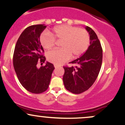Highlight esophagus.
<instances>
[{
	"instance_id": "34e87169",
	"label": "esophagus",
	"mask_w": 125,
	"mask_h": 125,
	"mask_svg": "<svg viewBox=\"0 0 125 125\" xmlns=\"http://www.w3.org/2000/svg\"><path fill=\"white\" fill-rule=\"evenodd\" d=\"M54 68H58V66H57V65H54Z\"/></svg>"
}]
</instances>
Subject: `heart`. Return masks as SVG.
I'll use <instances>...</instances> for the list:
<instances>
[{"label":"heart","mask_w":125,"mask_h":125,"mask_svg":"<svg viewBox=\"0 0 125 125\" xmlns=\"http://www.w3.org/2000/svg\"><path fill=\"white\" fill-rule=\"evenodd\" d=\"M40 42L46 50L52 49L56 41H62L61 49L53 50L47 54V60L55 65H61L71 57L76 58L83 54L88 48L90 36L83 28L61 25L48 33L44 32L40 36Z\"/></svg>","instance_id":"1"}]
</instances>
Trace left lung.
I'll return each instance as SVG.
<instances>
[{"label":"left lung","instance_id":"8db88e82","mask_svg":"<svg viewBox=\"0 0 125 125\" xmlns=\"http://www.w3.org/2000/svg\"><path fill=\"white\" fill-rule=\"evenodd\" d=\"M90 36V45L87 51L70 63L75 66H63V81L67 90L73 94L87 91L95 81L100 71L103 49L95 32L90 27H85Z\"/></svg>","mask_w":125,"mask_h":125}]
</instances>
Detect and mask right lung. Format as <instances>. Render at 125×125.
Wrapping results in <instances>:
<instances>
[{
	"mask_svg": "<svg viewBox=\"0 0 125 125\" xmlns=\"http://www.w3.org/2000/svg\"><path fill=\"white\" fill-rule=\"evenodd\" d=\"M46 26L34 25L27 27L22 32L15 47L13 64L19 81L27 91L40 94L47 90L54 65L50 62L38 68V61L44 62V49L40 36Z\"/></svg>",
	"mask_w": 125,
	"mask_h": 125,
	"instance_id": "add662e5",
	"label": "right lung"
}]
</instances>
